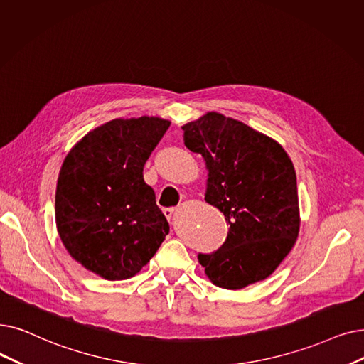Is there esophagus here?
Listing matches in <instances>:
<instances>
[{"instance_id": "esophagus-1", "label": "esophagus", "mask_w": 364, "mask_h": 364, "mask_svg": "<svg viewBox=\"0 0 364 364\" xmlns=\"http://www.w3.org/2000/svg\"><path fill=\"white\" fill-rule=\"evenodd\" d=\"M173 213H176V208H165V210H164V214H165V217H166L168 220L172 218Z\"/></svg>"}]
</instances>
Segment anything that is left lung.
Here are the masks:
<instances>
[{"label": "left lung", "mask_w": 364, "mask_h": 364, "mask_svg": "<svg viewBox=\"0 0 364 364\" xmlns=\"http://www.w3.org/2000/svg\"><path fill=\"white\" fill-rule=\"evenodd\" d=\"M186 147L208 171L205 202L225 214L229 232L211 255H199L217 287L240 290L266 279L287 257L300 229L296 171L274 138L208 112L183 126Z\"/></svg>", "instance_id": "8db88e82"}]
</instances>
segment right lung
Segmentation results:
<instances>
[{
    "instance_id": "obj_1",
    "label": "right lung",
    "mask_w": 364,
    "mask_h": 364,
    "mask_svg": "<svg viewBox=\"0 0 364 364\" xmlns=\"http://www.w3.org/2000/svg\"><path fill=\"white\" fill-rule=\"evenodd\" d=\"M169 124L156 116L109 120L75 143L60 166L59 238L75 262L104 279L136 275L169 233L143 176Z\"/></svg>"
}]
</instances>
